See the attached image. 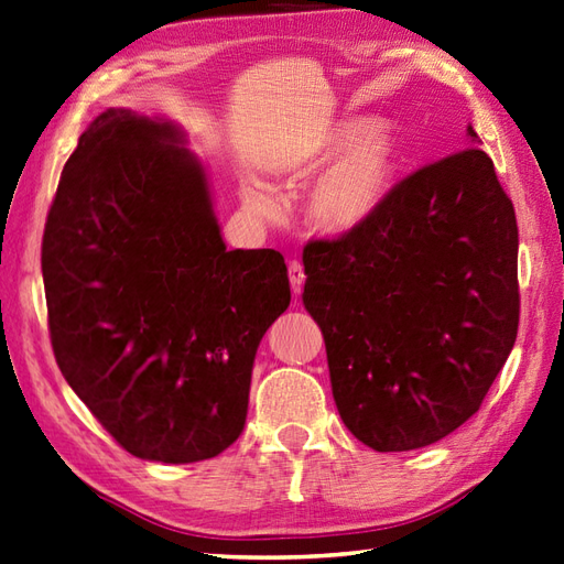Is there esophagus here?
<instances>
[{
  "label": "esophagus",
  "mask_w": 564,
  "mask_h": 564,
  "mask_svg": "<svg viewBox=\"0 0 564 564\" xmlns=\"http://www.w3.org/2000/svg\"><path fill=\"white\" fill-rule=\"evenodd\" d=\"M288 276H291V288L293 293L300 295L302 293V285H304V269L297 260H293L291 264H288Z\"/></svg>",
  "instance_id": "obj_1"
}]
</instances>
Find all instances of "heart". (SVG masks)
Returning <instances> with one entry per match:
<instances>
[{"label":"heart","instance_id":"heart-1","mask_svg":"<svg viewBox=\"0 0 564 564\" xmlns=\"http://www.w3.org/2000/svg\"><path fill=\"white\" fill-rule=\"evenodd\" d=\"M330 165L312 191V217L318 229L328 234H349L371 219L394 182L397 147L378 132L368 118L347 120L333 127L321 143L312 165ZM246 200L262 215H276L279 203L262 184L246 188Z\"/></svg>","mask_w":564,"mask_h":564}]
</instances>
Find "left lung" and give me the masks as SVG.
Wrapping results in <instances>:
<instances>
[{"label":"left lung","mask_w":564,"mask_h":564,"mask_svg":"<svg viewBox=\"0 0 564 564\" xmlns=\"http://www.w3.org/2000/svg\"><path fill=\"white\" fill-rule=\"evenodd\" d=\"M302 262L354 437L411 452L477 413L520 324L518 219L485 151L409 174L364 227L312 240Z\"/></svg>","instance_id":"1"}]
</instances>
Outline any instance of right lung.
Segmentation results:
<instances>
[{"mask_svg":"<svg viewBox=\"0 0 564 564\" xmlns=\"http://www.w3.org/2000/svg\"><path fill=\"white\" fill-rule=\"evenodd\" d=\"M184 132L108 108L63 167L42 240L54 357L143 460L215 458L243 432L257 347L291 304L276 250H227Z\"/></svg>","mask_w":564,"mask_h":564,"instance_id":"1","label":"right lung"}]
</instances>
